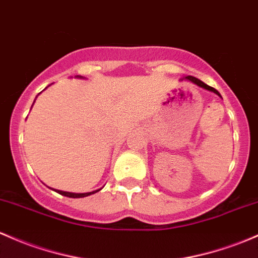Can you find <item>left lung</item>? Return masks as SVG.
Here are the masks:
<instances>
[{"label": "left lung", "instance_id": "8db88e82", "mask_svg": "<svg viewBox=\"0 0 258 258\" xmlns=\"http://www.w3.org/2000/svg\"><path fill=\"white\" fill-rule=\"evenodd\" d=\"M185 79H187V81L192 82V83L197 84L198 87H201V88H205V89L209 90V92H213V93H216L217 95H219V97H222V95L219 94V92H218L217 89H214L213 87H209V86H207V84H206V83H203L202 81H200V79L196 78V77H192V76H187V77H185Z\"/></svg>", "mask_w": 258, "mask_h": 258}]
</instances>
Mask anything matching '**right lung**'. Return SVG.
<instances>
[{
	"mask_svg": "<svg viewBox=\"0 0 258 258\" xmlns=\"http://www.w3.org/2000/svg\"><path fill=\"white\" fill-rule=\"evenodd\" d=\"M77 77H79V78H82L81 76H77ZM53 189V188H52ZM101 188H99V189H95V191H92V192H86V194H73V192H66V191H60V189H55L56 192H57V194H60V195H62V196H66V197H71V198H82V197H87V196H90V195H93V194H95V192H98V191H100Z\"/></svg>",
	"mask_w": 258,
	"mask_h": 258,
	"instance_id": "right-lung-1",
	"label": "right lung"
}]
</instances>
